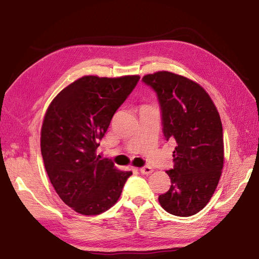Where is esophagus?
<instances>
[{"mask_svg":"<svg viewBox=\"0 0 259 259\" xmlns=\"http://www.w3.org/2000/svg\"><path fill=\"white\" fill-rule=\"evenodd\" d=\"M152 171H153L152 168L149 167V166H145V167H141L140 168V172L142 175H150Z\"/></svg>","mask_w":259,"mask_h":259,"instance_id":"obj_1","label":"esophagus"}]
</instances>
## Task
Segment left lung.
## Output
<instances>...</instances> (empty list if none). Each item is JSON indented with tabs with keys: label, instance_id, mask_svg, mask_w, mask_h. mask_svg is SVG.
Wrapping results in <instances>:
<instances>
[{
	"label": "left lung",
	"instance_id": "left-lung-1",
	"mask_svg": "<svg viewBox=\"0 0 259 259\" xmlns=\"http://www.w3.org/2000/svg\"><path fill=\"white\" fill-rule=\"evenodd\" d=\"M156 92L162 133L175 140L171 186L158 198L167 212L189 217L199 212L217 188L224 166L223 125L216 107L199 84L183 75L159 71L142 78Z\"/></svg>",
	"mask_w": 259,
	"mask_h": 259
}]
</instances>
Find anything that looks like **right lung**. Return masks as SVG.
Instances as JSON below:
<instances>
[{
	"instance_id": "right-lung-1",
	"label": "right lung",
	"mask_w": 259,
	"mask_h": 259,
	"mask_svg": "<svg viewBox=\"0 0 259 259\" xmlns=\"http://www.w3.org/2000/svg\"><path fill=\"white\" fill-rule=\"evenodd\" d=\"M139 75L99 78L85 75L59 93L49 106L41 129L47 174L65 205L81 214L111 208L133 172L120 171L96 152L115 111Z\"/></svg>"
}]
</instances>
